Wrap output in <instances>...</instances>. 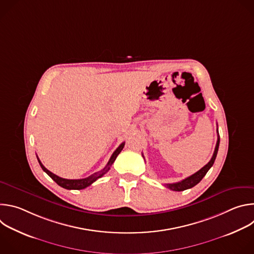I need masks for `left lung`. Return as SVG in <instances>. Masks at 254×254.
Returning <instances> with one entry per match:
<instances>
[{
  "mask_svg": "<svg viewBox=\"0 0 254 254\" xmlns=\"http://www.w3.org/2000/svg\"><path fill=\"white\" fill-rule=\"evenodd\" d=\"M217 131H218V130H217ZM219 142H220V137H219V134H218V138H217V142H216V147H215L214 154H213L211 160L209 161V163L207 165H205L202 169H200L195 174H193L190 177L182 180V181H181V182L173 183V184H166L167 188H169L170 190H173V191L180 192V191H184V190H187V189H190V188L196 186L200 182V181L203 179V177L207 174L209 169L213 166V164L215 162V159H216V156H217V153H218Z\"/></svg>",
  "mask_w": 254,
  "mask_h": 254,
  "instance_id": "8db88e82",
  "label": "left lung"
}]
</instances>
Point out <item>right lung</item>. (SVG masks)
Here are the masks:
<instances>
[{
  "label": "right lung",
  "instance_id": "1",
  "mask_svg": "<svg viewBox=\"0 0 254 254\" xmlns=\"http://www.w3.org/2000/svg\"><path fill=\"white\" fill-rule=\"evenodd\" d=\"M124 147H125V142H123V143L120 144V147H119V148L114 152V154L112 155V157H111L110 161H108L107 165H106L101 171H99V172H97V173H94V174L88 176L87 178L78 179V180H69V179H63V178H61V177H58L57 175H55V174H53L52 172H50L49 170H47V169L43 166V164L41 163V161H40L38 158H37V159H38V162H39V164H40L42 170H43L53 181H55V182H56L60 187L64 188V189H67V190H81V189H84V188L90 186L93 182H95V181H96L97 179L101 178L106 172H108V170L111 169L112 165L115 163L117 157H118L119 154L122 152V150L124 149Z\"/></svg>",
  "mask_w": 254,
  "mask_h": 254
}]
</instances>
